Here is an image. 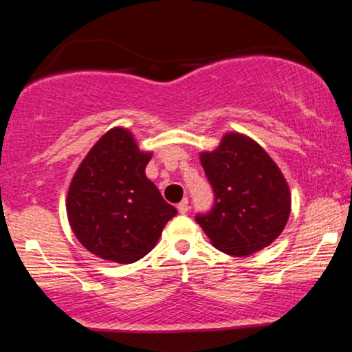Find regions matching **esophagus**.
Listing matches in <instances>:
<instances>
[{"mask_svg":"<svg viewBox=\"0 0 352 352\" xmlns=\"http://www.w3.org/2000/svg\"><path fill=\"white\" fill-rule=\"evenodd\" d=\"M177 208H179V212H180V213H187V212H188V208H190V205H188V199H184V200H182L180 204H179V207H177Z\"/></svg>","mask_w":352,"mask_h":352,"instance_id":"1","label":"esophagus"}]
</instances>
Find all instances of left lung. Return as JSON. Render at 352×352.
I'll use <instances>...</instances> for the list:
<instances>
[{"label": "left lung", "mask_w": 352, "mask_h": 352, "mask_svg": "<svg viewBox=\"0 0 352 352\" xmlns=\"http://www.w3.org/2000/svg\"><path fill=\"white\" fill-rule=\"evenodd\" d=\"M200 160L215 201L195 220L215 248L246 256L272 243L288 221L292 197L268 153L248 137L228 134Z\"/></svg>", "instance_id": "obj_1"}]
</instances>
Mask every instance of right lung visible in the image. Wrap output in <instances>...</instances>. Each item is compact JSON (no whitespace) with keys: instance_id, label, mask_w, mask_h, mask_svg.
Wrapping results in <instances>:
<instances>
[{"instance_id":"obj_1","label":"right lung","mask_w":352,"mask_h":352,"mask_svg":"<svg viewBox=\"0 0 352 352\" xmlns=\"http://www.w3.org/2000/svg\"><path fill=\"white\" fill-rule=\"evenodd\" d=\"M151 153L125 129L99 139L76 172L67 193L72 232L89 252L116 263H134L155 246L177 208L145 177Z\"/></svg>"}]
</instances>
